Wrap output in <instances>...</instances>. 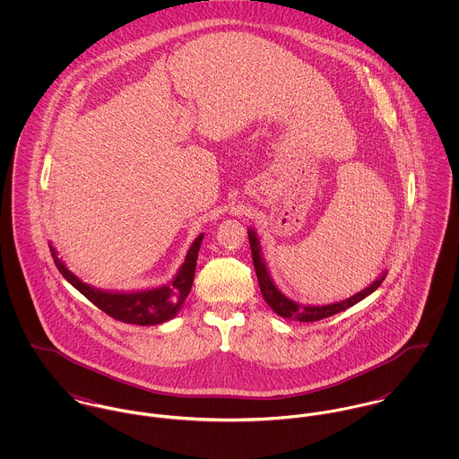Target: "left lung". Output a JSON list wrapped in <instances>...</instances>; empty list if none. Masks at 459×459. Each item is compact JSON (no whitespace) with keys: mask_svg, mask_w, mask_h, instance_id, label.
Returning a JSON list of instances; mask_svg holds the SVG:
<instances>
[{"mask_svg":"<svg viewBox=\"0 0 459 459\" xmlns=\"http://www.w3.org/2000/svg\"><path fill=\"white\" fill-rule=\"evenodd\" d=\"M247 235H249V244H251V253H253V263H255V270H256V277L260 282V290H262L263 299L268 304V307L281 318L286 320H295V322H318L328 316H333L341 311H346L348 307L355 306L357 302L364 300L368 295H371L375 290H378V286L384 282L387 270H382L380 275L364 290H360L359 293L339 300V302H332V304H324V306H315V304H299L295 300H291L290 297H286L273 282L266 263L263 258L262 244L258 238V233L255 231V228H247Z\"/></svg>","mask_w":459,"mask_h":459,"instance_id":"8db88e82","label":"left lung"}]
</instances>
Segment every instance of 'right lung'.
<instances>
[{
  "label": "right lung",
  "instance_id": "1",
  "mask_svg": "<svg viewBox=\"0 0 459 459\" xmlns=\"http://www.w3.org/2000/svg\"><path fill=\"white\" fill-rule=\"evenodd\" d=\"M203 238H204V233H199L187 251L186 262L180 264V268L177 270V273L168 284L146 288V290H131V291L100 290L88 282H82L74 272L66 268L65 263L58 256V251L55 249L53 244H49V249H51L55 264L58 266V270L62 272L66 281L77 291H81L91 304L102 309L106 315L132 325H160L164 322H169L180 313L193 288L197 255H199Z\"/></svg>",
  "mask_w": 459,
  "mask_h": 459
}]
</instances>
